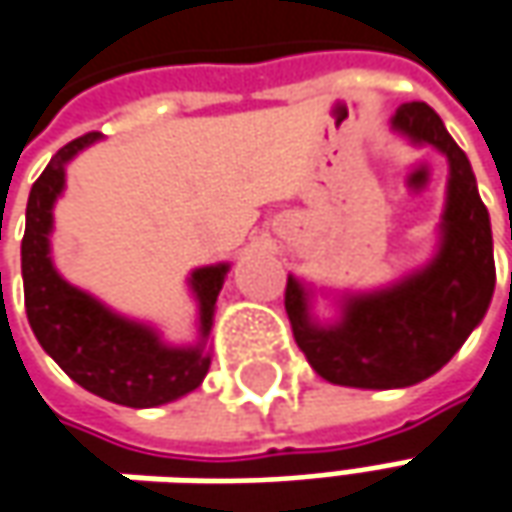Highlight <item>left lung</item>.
<instances>
[{"label": "left lung", "instance_id": "1", "mask_svg": "<svg viewBox=\"0 0 512 512\" xmlns=\"http://www.w3.org/2000/svg\"><path fill=\"white\" fill-rule=\"evenodd\" d=\"M394 127L450 161L436 260L394 289L345 300L343 323L331 328L314 326L303 286L286 283L294 343L320 377L348 388H405L436 374L482 323L496 286L490 218L467 155L425 101L402 104Z\"/></svg>", "mask_w": 512, "mask_h": 512}]
</instances>
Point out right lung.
<instances>
[{
	"instance_id": "add662e5",
	"label": "right lung",
	"mask_w": 512,
	"mask_h": 512,
	"mask_svg": "<svg viewBox=\"0 0 512 512\" xmlns=\"http://www.w3.org/2000/svg\"><path fill=\"white\" fill-rule=\"evenodd\" d=\"M96 138L98 133H87L64 144L30 189L22 238L27 320L42 348L81 388L115 405L152 408L201 385L209 371V357L201 345L169 348L155 337V331L118 317L96 297L70 286L50 260L47 235L53 226V203L64 186V164ZM226 269L229 266L221 263L192 274V289L201 303L203 337L212 328Z\"/></svg>"
}]
</instances>
